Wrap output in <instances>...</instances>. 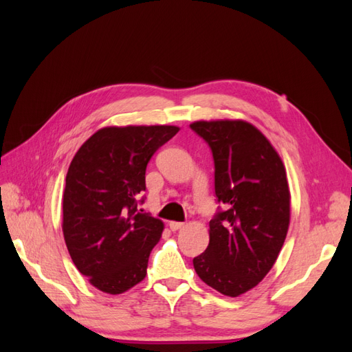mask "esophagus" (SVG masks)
I'll return each instance as SVG.
<instances>
[{
	"instance_id": "1",
	"label": "esophagus",
	"mask_w": 352,
	"mask_h": 352,
	"mask_svg": "<svg viewBox=\"0 0 352 352\" xmlns=\"http://www.w3.org/2000/svg\"><path fill=\"white\" fill-rule=\"evenodd\" d=\"M168 226L172 230H179V229L185 228V223H182V221H170Z\"/></svg>"
}]
</instances>
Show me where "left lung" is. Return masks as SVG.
<instances>
[{"instance_id": "1", "label": "left lung", "mask_w": 352, "mask_h": 352, "mask_svg": "<svg viewBox=\"0 0 352 352\" xmlns=\"http://www.w3.org/2000/svg\"><path fill=\"white\" fill-rule=\"evenodd\" d=\"M190 129L214 158V190L225 204L210 220L207 250L194 258L199 279L239 296L270 272L291 219L286 170L270 141L243 120H199Z\"/></svg>"}]
</instances>
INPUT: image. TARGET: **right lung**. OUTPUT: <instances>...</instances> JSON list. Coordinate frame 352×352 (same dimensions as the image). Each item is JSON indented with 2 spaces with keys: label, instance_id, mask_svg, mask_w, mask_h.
Returning <instances> with one entry per match:
<instances>
[{
  "label": "right lung",
  "instance_id": "obj_1",
  "mask_svg": "<svg viewBox=\"0 0 352 352\" xmlns=\"http://www.w3.org/2000/svg\"><path fill=\"white\" fill-rule=\"evenodd\" d=\"M177 126H107L74 154L63 194V235L76 269L105 294L144 280L163 221L136 212L145 170Z\"/></svg>",
  "mask_w": 352,
  "mask_h": 352
}]
</instances>
